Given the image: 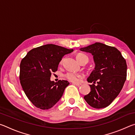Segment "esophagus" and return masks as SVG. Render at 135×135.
Returning <instances> with one entry per match:
<instances>
[{"label": "esophagus", "instance_id": "1", "mask_svg": "<svg viewBox=\"0 0 135 135\" xmlns=\"http://www.w3.org/2000/svg\"><path fill=\"white\" fill-rule=\"evenodd\" d=\"M73 84H74V85H76L77 86H80V85H81V83H73Z\"/></svg>", "mask_w": 135, "mask_h": 135}]
</instances>
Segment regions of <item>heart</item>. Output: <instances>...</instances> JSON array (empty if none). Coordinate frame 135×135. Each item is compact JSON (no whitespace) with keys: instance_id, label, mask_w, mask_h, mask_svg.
<instances>
[{"instance_id":"1","label":"heart","mask_w":135,"mask_h":135,"mask_svg":"<svg viewBox=\"0 0 135 135\" xmlns=\"http://www.w3.org/2000/svg\"><path fill=\"white\" fill-rule=\"evenodd\" d=\"M86 55L84 54H79L77 55L76 56V58L77 59V61L80 62V59L83 58V57L85 56ZM63 60L62 59V60L61 61L60 64H62L63 62ZM64 76L66 79H67L68 80H69L71 82H79L80 81L82 77H83V74H80V73H74V72H68L65 74Z\"/></svg>"}]
</instances>
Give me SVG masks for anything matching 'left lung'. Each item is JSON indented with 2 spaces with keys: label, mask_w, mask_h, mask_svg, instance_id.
<instances>
[{
  "label": "left lung",
  "mask_w": 135,
  "mask_h": 135,
  "mask_svg": "<svg viewBox=\"0 0 135 135\" xmlns=\"http://www.w3.org/2000/svg\"><path fill=\"white\" fill-rule=\"evenodd\" d=\"M80 50L92 54L95 64V70L87 79L93 83L90 85V93L84 99L93 108H105L124 86L127 76L126 61L117 48L101 43L97 42Z\"/></svg>",
  "instance_id": "obj_1"
}]
</instances>
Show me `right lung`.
<instances>
[{
	"label": "right lung",
	"mask_w": 135,
	"mask_h": 135,
	"mask_svg": "<svg viewBox=\"0 0 135 135\" xmlns=\"http://www.w3.org/2000/svg\"><path fill=\"white\" fill-rule=\"evenodd\" d=\"M73 49L53 44L30 51L20 64V80L24 93L34 105L41 109L52 108L61 99L70 83L59 80L51 81L52 73L58 70L59 63Z\"/></svg>",
	"instance_id": "obj_1"
}]
</instances>
